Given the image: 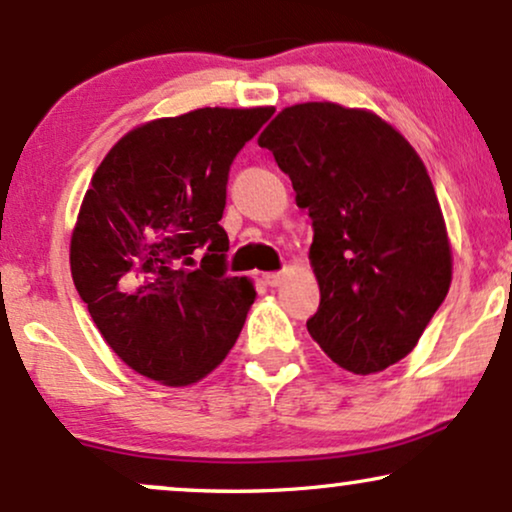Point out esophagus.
I'll list each match as a JSON object with an SVG mask.
<instances>
[{"mask_svg":"<svg viewBox=\"0 0 512 512\" xmlns=\"http://www.w3.org/2000/svg\"><path fill=\"white\" fill-rule=\"evenodd\" d=\"M263 280H266L268 287H280L282 280H285V275H282V273H266V275H263Z\"/></svg>","mask_w":512,"mask_h":512,"instance_id":"34e87169","label":"esophagus"}]
</instances>
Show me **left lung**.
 I'll return each mask as SVG.
<instances>
[{
  "label": "left lung",
  "mask_w": 512,
  "mask_h": 512,
  "mask_svg": "<svg viewBox=\"0 0 512 512\" xmlns=\"http://www.w3.org/2000/svg\"><path fill=\"white\" fill-rule=\"evenodd\" d=\"M313 220L320 306L308 332L356 375L406 358L451 287V246L425 163L375 113L280 111L258 137Z\"/></svg>",
  "instance_id": "obj_1"
}]
</instances>
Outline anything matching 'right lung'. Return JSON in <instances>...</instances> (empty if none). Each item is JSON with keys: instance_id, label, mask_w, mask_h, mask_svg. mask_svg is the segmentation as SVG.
Masks as SVG:
<instances>
[{"instance_id": "right-lung-1", "label": "right lung", "mask_w": 512, "mask_h": 512, "mask_svg": "<svg viewBox=\"0 0 512 512\" xmlns=\"http://www.w3.org/2000/svg\"><path fill=\"white\" fill-rule=\"evenodd\" d=\"M275 109H197L121 137L92 175L71 273L123 363L168 387L218 368L256 292L227 275L220 218L235 156Z\"/></svg>"}]
</instances>
